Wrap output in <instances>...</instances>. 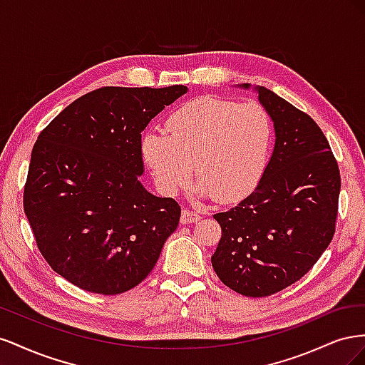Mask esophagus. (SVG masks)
<instances>
[{
    "label": "esophagus",
    "instance_id": "esophagus-1",
    "mask_svg": "<svg viewBox=\"0 0 365 365\" xmlns=\"http://www.w3.org/2000/svg\"><path fill=\"white\" fill-rule=\"evenodd\" d=\"M201 219V215L197 212H193V210L189 208H184L182 213H181V224H192L196 222V220Z\"/></svg>",
    "mask_w": 365,
    "mask_h": 365
}]
</instances>
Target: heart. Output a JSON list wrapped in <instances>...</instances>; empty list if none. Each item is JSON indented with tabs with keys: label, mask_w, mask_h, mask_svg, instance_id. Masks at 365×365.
<instances>
[{
	"label": "heart",
	"mask_w": 365,
	"mask_h": 365,
	"mask_svg": "<svg viewBox=\"0 0 365 365\" xmlns=\"http://www.w3.org/2000/svg\"><path fill=\"white\" fill-rule=\"evenodd\" d=\"M272 145L274 123L263 105L205 96L176 108L165 132L148 129L141 155L164 195L184 189L195 170L202 195L236 202L256 189Z\"/></svg>",
	"instance_id": "obj_1"
}]
</instances>
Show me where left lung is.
Masks as SVG:
<instances>
[{"label": "left lung", "mask_w": 365, "mask_h": 365, "mask_svg": "<svg viewBox=\"0 0 365 365\" xmlns=\"http://www.w3.org/2000/svg\"><path fill=\"white\" fill-rule=\"evenodd\" d=\"M254 91L271 114L274 150L254 192L213 216L222 237L212 264L230 289L268 297L300 280L329 247L341 178L315 121L268 88L254 86Z\"/></svg>", "instance_id": "left-lung-1"}]
</instances>
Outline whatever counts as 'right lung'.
I'll list each match as a JSON object with an SVG mask.
<instances>
[{
    "label": "right lung",
    "mask_w": 365,
    "mask_h": 365,
    "mask_svg": "<svg viewBox=\"0 0 365 365\" xmlns=\"http://www.w3.org/2000/svg\"><path fill=\"white\" fill-rule=\"evenodd\" d=\"M187 90L105 86L39 134L24 212L43 259L77 288L103 295L135 288L178 227V202L140 182L141 132Z\"/></svg>",
    "instance_id": "add662e5"
}]
</instances>
